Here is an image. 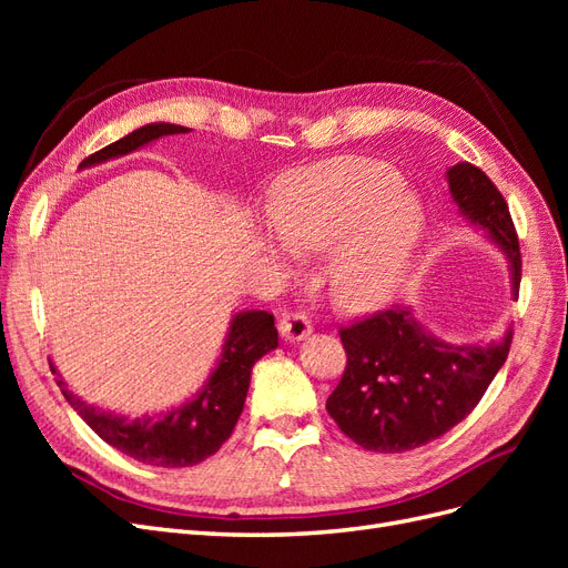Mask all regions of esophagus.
Wrapping results in <instances>:
<instances>
[{"label": "esophagus", "instance_id": "obj_1", "mask_svg": "<svg viewBox=\"0 0 568 568\" xmlns=\"http://www.w3.org/2000/svg\"><path fill=\"white\" fill-rule=\"evenodd\" d=\"M313 332V324L301 311H286L280 317V334L284 341H301Z\"/></svg>", "mask_w": 568, "mask_h": 568}]
</instances>
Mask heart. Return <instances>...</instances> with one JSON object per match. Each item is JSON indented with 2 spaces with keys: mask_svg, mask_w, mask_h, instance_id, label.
Masks as SVG:
<instances>
[{
  "mask_svg": "<svg viewBox=\"0 0 568 568\" xmlns=\"http://www.w3.org/2000/svg\"><path fill=\"white\" fill-rule=\"evenodd\" d=\"M272 225L296 253L334 251L329 282L348 307L384 301L417 251L424 215L400 178L374 161L305 170L272 205Z\"/></svg>",
  "mask_w": 568,
  "mask_h": 568,
  "instance_id": "b5f03b06",
  "label": "heart"
}]
</instances>
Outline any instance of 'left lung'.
Returning <instances> with one entry per match:
<instances>
[{"instance_id": "8db88e82", "label": "left lung", "mask_w": 568, "mask_h": 568, "mask_svg": "<svg viewBox=\"0 0 568 568\" xmlns=\"http://www.w3.org/2000/svg\"><path fill=\"white\" fill-rule=\"evenodd\" d=\"M448 182L459 211L507 253L519 296V236L500 189L471 163L453 165ZM338 336L346 369L326 398V412L359 448L405 453L440 438L469 415L505 365L514 334L488 346H445L395 305L341 324Z\"/></svg>"}]
</instances>
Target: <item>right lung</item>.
<instances>
[{"mask_svg":"<svg viewBox=\"0 0 568 568\" xmlns=\"http://www.w3.org/2000/svg\"><path fill=\"white\" fill-rule=\"evenodd\" d=\"M178 132H186V128L170 123L140 128L123 136V140L94 151L92 156L80 163V168L120 156V153H130L151 140H159L163 134ZM277 326H274L272 313L253 311L236 315L225 343V353H222L217 369L209 384L203 386L199 398L153 419L146 417L130 422L125 417L111 415V412L97 409L75 398L59 376L57 384L63 398L75 407L92 432L120 453L144 464H153V467H194V464L215 455L222 448V443L232 436L239 415L244 409L251 369L265 353L277 348ZM49 367L54 372V365Z\"/></svg>","mask_w":568,"mask_h":568,"instance_id":"add662e5","label":"right lung"}]
</instances>
